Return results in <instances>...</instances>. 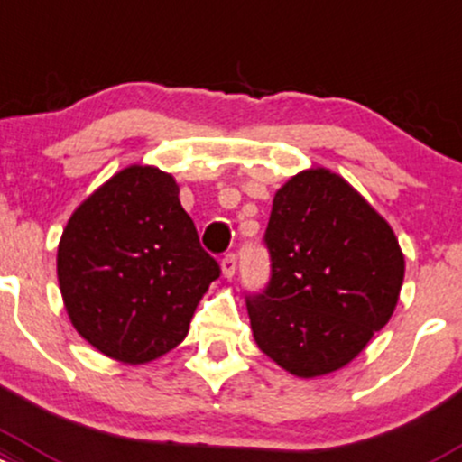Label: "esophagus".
<instances>
[{
  "label": "esophagus",
  "mask_w": 462,
  "mask_h": 462,
  "mask_svg": "<svg viewBox=\"0 0 462 462\" xmlns=\"http://www.w3.org/2000/svg\"><path fill=\"white\" fill-rule=\"evenodd\" d=\"M221 272H223V276H226V278L235 276V272H236V256H235V254L223 256V261H221Z\"/></svg>",
  "instance_id": "esophagus-1"
}]
</instances>
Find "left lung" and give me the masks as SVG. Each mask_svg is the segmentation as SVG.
Returning <instances> with one entry per match:
<instances>
[{"instance_id": "8db88e82", "label": "left lung", "mask_w": 462, "mask_h": 462, "mask_svg": "<svg viewBox=\"0 0 462 462\" xmlns=\"http://www.w3.org/2000/svg\"><path fill=\"white\" fill-rule=\"evenodd\" d=\"M265 245L272 278L245 298L258 348L296 377L346 366L397 307L393 227L344 177L309 169L273 195Z\"/></svg>"}]
</instances>
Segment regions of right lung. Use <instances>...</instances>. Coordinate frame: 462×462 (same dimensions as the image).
I'll return each instance as SVG.
<instances>
[{"label": "right lung", "instance_id": "1", "mask_svg": "<svg viewBox=\"0 0 462 462\" xmlns=\"http://www.w3.org/2000/svg\"><path fill=\"white\" fill-rule=\"evenodd\" d=\"M219 273L173 175L155 166H126L91 192L69 217L57 252L74 328L125 364L175 348Z\"/></svg>", "mask_w": 462, "mask_h": 462}]
</instances>
